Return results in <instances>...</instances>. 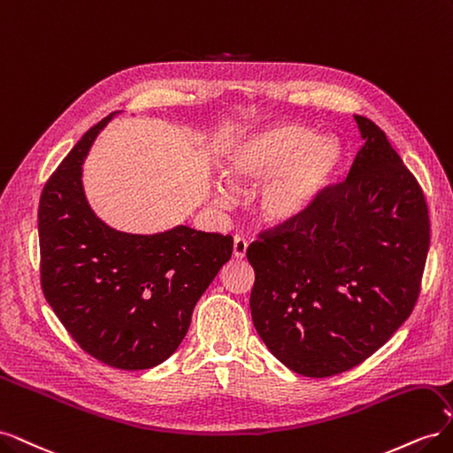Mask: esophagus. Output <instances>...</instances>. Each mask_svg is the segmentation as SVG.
<instances>
[{
	"mask_svg": "<svg viewBox=\"0 0 453 453\" xmlns=\"http://www.w3.org/2000/svg\"><path fill=\"white\" fill-rule=\"evenodd\" d=\"M248 240L245 238H234V257L236 258H243L245 257V251H248Z\"/></svg>",
	"mask_w": 453,
	"mask_h": 453,
	"instance_id": "1",
	"label": "esophagus"
}]
</instances>
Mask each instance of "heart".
<instances>
[{
    "mask_svg": "<svg viewBox=\"0 0 453 453\" xmlns=\"http://www.w3.org/2000/svg\"><path fill=\"white\" fill-rule=\"evenodd\" d=\"M344 164L336 140H321L300 125H278L232 142L221 170L236 187L260 188L257 211L268 225H293L306 217ZM223 200V196H221Z\"/></svg>",
    "mask_w": 453,
    "mask_h": 453,
    "instance_id": "1",
    "label": "heart"
}]
</instances>
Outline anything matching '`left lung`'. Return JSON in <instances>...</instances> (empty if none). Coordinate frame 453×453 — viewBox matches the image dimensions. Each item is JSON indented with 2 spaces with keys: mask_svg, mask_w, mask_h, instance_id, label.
<instances>
[{
  "mask_svg": "<svg viewBox=\"0 0 453 453\" xmlns=\"http://www.w3.org/2000/svg\"><path fill=\"white\" fill-rule=\"evenodd\" d=\"M346 181L293 225L258 234L251 318L296 374L326 378L361 365L412 313L429 251L423 190L372 120Z\"/></svg>",
  "mask_w": 453,
  "mask_h": 453,
  "instance_id": "obj_1",
  "label": "left lung"
}]
</instances>
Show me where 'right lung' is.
I'll use <instances>...</instances> for the list:
<instances>
[{
	"instance_id": "right-lung-1",
	"label": "right lung",
	"mask_w": 453,
	"mask_h": 453,
	"mask_svg": "<svg viewBox=\"0 0 453 453\" xmlns=\"http://www.w3.org/2000/svg\"><path fill=\"white\" fill-rule=\"evenodd\" d=\"M113 115L81 138L41 193V289L94 359L143 370L180 348L198 298L232 257V236L185 225L128 234L96 217L85 196L83 162Z\"/></svg>"
}]
</instances>
